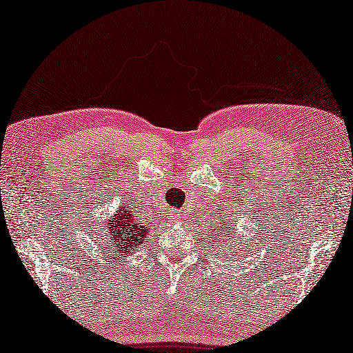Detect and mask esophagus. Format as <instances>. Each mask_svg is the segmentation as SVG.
<instances>
[{
	"label": "esophagus",
	"mask_w": 353,
	"mask_h": 353,
	"mask_svg": "<svg viewBox=\"0 0 353 353\" xmlns=\"http://www.w3.org/2000/svg\"><path fill=\"white\" fill-rule=\"evenodd\" d=\"M174 216H176V215H174Z\"/></svg>",
	"instance_id": "34e87169"
}]
</instances>
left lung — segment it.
<instances>
[{
  "label": "left lung",
  "mask_w": 353,
  "mask_h": 353,
  "mask_svg": "<svg viewBox=\"0 0 353 353\" xmlns=\"http://www.w3.org/2000/svg\"><path fill=\"white\" fill-rule=\"evenodd\" d=\"M219 220L223 221V223H216V228H219V229H216V232H220L223 228H226V221H224L223 216H221V219H219ZM228 224H229V223H228ZM226 229H228V228H226ZM228 230L230 232L232 229H228ZM229 232H228V234H229ZM228 234H226V235H228ZM232 235H234V230H232ZM228 241H229V239H228ZM224 243H226V241H224Z\"/></svg>",
  "instance_id": "1"
}]
</instances>
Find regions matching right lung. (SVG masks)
<instances>
[{
    "label": "right lung",
    "mask_w": 353,
    "mask_h": 353,
    "mask_svg": "<svg viewBox=\"0 0 353 353\" xmlns=\"http://www.w3.org/2000/svg\"><path fill=\"white\" fill-rule=\"evenodd\" d=\"M108 225L110 226L108 228L109 236L114 241L112 243L114 253H119L117 254L119 258H123L124 254H130L133 250H138V247L144 243L145 236L148 235L147 229L133 219V214L127 203L125 206L118 208L114 220Z\"/></svg>",
    "instance_id": "obj_1"
}]
</instances>
